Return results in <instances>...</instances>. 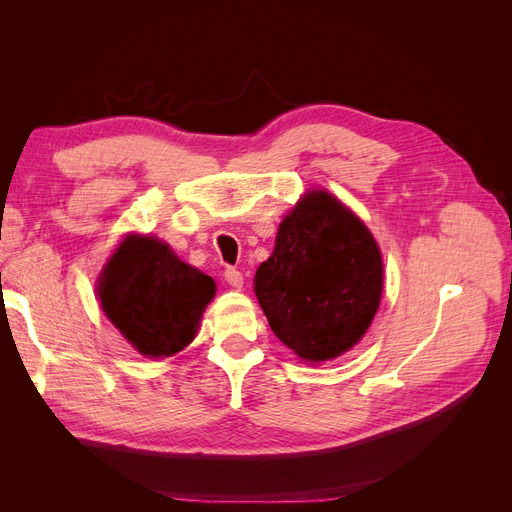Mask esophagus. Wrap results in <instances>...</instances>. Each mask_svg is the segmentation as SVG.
Returning a JSON list of instances; mask_svg holds the SVG:
<instances>
[{
    "label": "esophagus",
    "mask_w": 512,
    "mask_h": 512,
    "mask_svg": "<svg viewBox=\"0 0 512 512\" xmlns=\"http://www.w3.org/2000/svg\"><path fill=\"white\" fill-rule=\"evenodd\" d=\"M224 280L232 286V288H241L243 286V273L237 269H226L224 271Z\"/></svg>",
    "instance_id": "obj_1"
}]
</instances>
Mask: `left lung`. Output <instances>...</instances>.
Returning <instances> with one entry per match:
<instances>
[{
	"mask_svg": "<svg viewBox=\"0 0 512 512\" xmlns=\"http://www.w3.org/2000/svg\"><path fill=\"white\" fill-rule=\"evenodd\" d=\"M382 271L369 228L333 194L314 190L277 228L254 290L277 339L320 363L359 344L378 312Z\"/></svg>",
	"mask_w": 512,
	"mask_h": 512,
	"instance_id": "8db88e82",
	"label": "left lung"
}]
</instances>
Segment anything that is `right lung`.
<instances>
[{
	"mask_svg": "<svg viewBox=\"0 0 512 512\" xmlns=\"http://www.w3.org/2000/svg\"><path fill=\"white\" fill-rule=\"evenodd\" d=\"M215 282L156 237L128 235L100 275L102 312L149 359L173 356L196 337Z\"/></svg>",
	"mask_w": 512,
	"mask_h": 512,
	"instance_id": "right-lung-1",
	"label": "right lung"
}]
</instances>
